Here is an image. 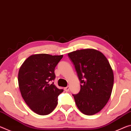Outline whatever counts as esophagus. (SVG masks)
<instances>
[{
  "mask_svg": "<svg viewBox=\"0 0 131 131\" xmlns=\"http://www.w3.org/2000/svg\"><path fill=\"white\" fill-rule=\"evenodd\" d=\"M69 89H70L69 86H67V87H66V88H64V90H65V92H68V91L69 90Z\"/></svg>",
  "mask_w": 131,
  "mask_h": 131,
  "instance_id": "34e87169",
  "label": "esophagus"
}]
</instances>
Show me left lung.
I'll use <instances>...</instances> for the list:
<instances>
[{"instance_id": "obj_1", "label": "left lung", "mask_w": 131, "mask_h": 131, "mask_svg": "<svg viewBox=\"0 0 131 131\" xmlns=\"http://www.w3.org/2000/svg\"><path fill=\"white\" fill-rule=\"evenodd\" d=\"M80 81V90L73 94L79 110L92 115L102 110L110 98L114 73L104 55L94 49H84L68 53Z\"/></svg>"}]
</instances>
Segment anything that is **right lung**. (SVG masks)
<instances>
[{"instance_id":"1","label":"right lung","mask_w":131,"mask_h":131,"mask_svg":"<svg viewBox=\"0 0 131 131\" xmlns=\"http://www.w3.org/2000/svg\"><path fill=\"white\" fill-rule=\"evenodd\" d=\"M62 58L63 55H32L20 66L18 82L21 94L30 108L38 115L52 113L58 104V95L63 92L53 83L49 84L55 79V68Z\"/></svg>"}]
</instances>
